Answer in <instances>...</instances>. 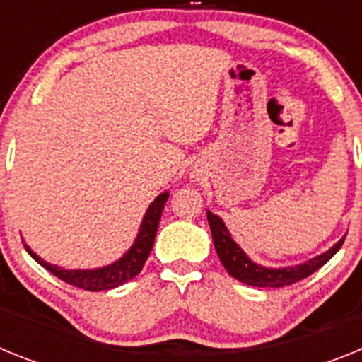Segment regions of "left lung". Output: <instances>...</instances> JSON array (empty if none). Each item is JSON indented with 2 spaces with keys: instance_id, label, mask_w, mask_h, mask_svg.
Masks as SVG:
<instances>
[{
  "instance_id": "8db88e82",
  "label": "left lung",
  "mask_w": 362,
  "mask_h": 362,
  "mask_svg": "<svg viewBox=\"0 0 362 362\" xmlns=\"http://www.w3.org/2000/svg\"><path fill=\"white\" fill-rule=\"evenodd\" d=\"M206 217H209L214 246H216V252L219 255V261L223 263L225 270L232 277L241 281V283L248 284V286H259V288H281V286H288V284H293L297 281L312 276L313 272H317L322 264L328 263L337 254L339 248L343 246L344 238H346L344 235L332 248H328L322 254L315 255V257L308 259L305 263L293 264V267L268 268L263 267V264L254 263L243 252L241 246L232 239L228 228H226L225 223H223V219L219 216H216V214H212L209 210Z\"/></svg>"
}]
</instances>
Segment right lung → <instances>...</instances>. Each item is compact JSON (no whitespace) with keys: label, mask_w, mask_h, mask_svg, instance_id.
<instances>
[{"label":"right lung","mask_w":362,"mask_h":362,"mask_svg":"<svg viewBox=\"0 0 362 362\" xmlns=\"http://www.w3.org/2000/svg\"><path fill=\"white\" fill-rule=\"evenodd\" d=\"M166 199H168V192L165 190L150 203L145 216H143L141 225H139V232H137L132 246H130L129 250L124 252L117 261H114L112 264H107V267L66 270V268L57 267V264L47 263L45 259H41L36 252L32 250L27 243H25V248H27V252L32 255L34 261H37V263L43 268H47L50 274H54V276L59 277V279L65 281V283L72 284V286H78V288L83 290H90V292H101V290L116 288V286L129 283L130 279H134V277L141 272L143 264H145L150 252H152L153 239H156V232H158L159 219H161Z\"/></svg>","instance_id":"right-lung-1"}]
</instances>
